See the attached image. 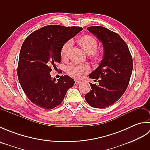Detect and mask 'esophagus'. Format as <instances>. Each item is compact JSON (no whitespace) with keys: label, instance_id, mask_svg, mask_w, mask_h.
I'll return each instance as SVG.
<instances>
[{"label":"esophagus","instance_id":"1","mask_svg":"<svg viewBox=\"0 0 150 150\" xmlns=\"http://www.w3.org/2000/svg\"><path fill=\"white\" fill-rule=\"evenodd\" d=\"M81 82V81H79V80H75V84H79Z\"/></svg>","mask_w":150,"mask_h":150}]
</instances>
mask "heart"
Here are the masks:
<instances>
[{
  "label": "heart",
  "mask_w": 150,
  "mask_h": 150,
  "mask_svg": "<svg viewBox=\"0 0 150 150\" xmlns=\"http://www.w3.org/2000/svg\"><path fill=\"white\" fill-rule=\"evenodd\" d=\"M77 43L84 50V52L88 55H90L94 60L99 59L100 53L96 50L97 48V42L94 37L89 35H84L79 38ZM70 44H71L70 41H67L62 46L60 50V55L62 59L66 57ZM89 69L90 68L86 64L72 62L67 68V73L73 78L81 79L85 73L89 71Z\"/></svg>",
  "instance_id": "b5f03b06"
}]
</instances>
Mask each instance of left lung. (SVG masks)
<instances>
[{
  "label": "left lung",
  "instance_id": "8db88e82",
  "mask_svg": "<svg viewBox=\"0 0 150 150\" xmlns=\"http://www.w3.org/2000/svg\"><path fill=\"white\" fill-rule=\"evenodd\" d=\"M87 30L103 43V59L89 77L98 79V85L90 83V91L85 99L91 106L105 108L122 96L128 88L133 70V59L126 43L119 34L103 26Z\"/></svg>",
  "mask_w": 150,
  "mask_h": 150
}]
</instances>
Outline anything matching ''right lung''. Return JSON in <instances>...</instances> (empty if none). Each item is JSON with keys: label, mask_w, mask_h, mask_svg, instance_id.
Listing matches in <instances>:
<instances>
[{"label": "right lung", "mask_w": 150, "mask_h": 150, "mask_svg": "<svg viewBox=\"0 0 150 150\" xmlns=\"http://www.w3.org/2000/svg\"><path fill=\"white\" fill-rule=\"evenodd\" d=\"M82 30L81 27L49 25L33 31L22 44L17 75L27 97L39 107L51 110L63 101L75 81L68 75L58 81L50 75L52 68L61 62L64 44Z\"/></svg>", "instance_id": "right-lung-1"}]
</instances>
